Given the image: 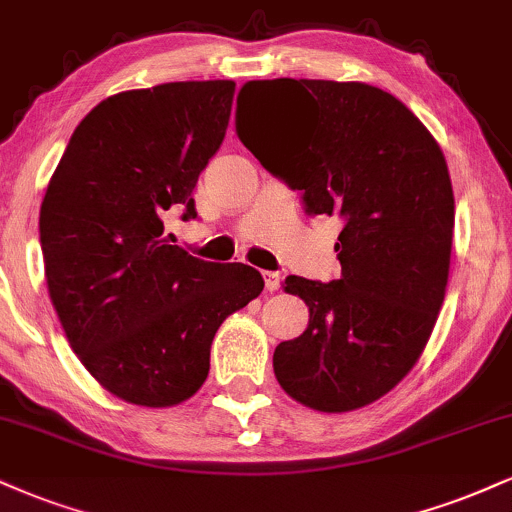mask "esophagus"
<instances>
[{
	"label": "esophagus",
	"instance_id": "34e87169",
	"mask_svg": "<svg viewBox=\"0 0 512 512\" xmlns=\"http://www.w3.org/2000/svg\"><path fill=\"white\" fill-rule=\"evenodd\" d=\"M264 286H267V291H279L281 274L279 272H264Z\"/></svg>",
	"mask_w": 512,
	"mask_h": 512
}]
</instances>
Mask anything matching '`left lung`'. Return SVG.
<instances>
[{
  "mask_svg": "<svg viewBox=\"0 0 512 512\" xmlns=\"http://www.w3.org/2000/svg\"><path fill=\"white\" fill-rule=\"evenodd\" d=\"M267 126L236 112V133L269 174L300 190L310 217L343 221L341 279L288 276L310 324L274 350L288 396L348 412L389 393L422 355L446 293L453 188L446 159L422 121L367 83L250 80Z\"/></svg>",
  "mask_w": 512,
  "mask_h": 512,
  "instance_id": "8db88e82",
  "label": "left lung"
}]
</instances>
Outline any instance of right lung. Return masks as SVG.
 I'll use <instances>...</instances> for the list:
<instances>
[{"label": "right lung", "instance_id": "right-lung-1", "mask_svg": "<svg viewBox=\"0 0 512 512\" xmlns=\"http://www.w3.org/2000/svg\"><path fill=\"white\" fill-rule=\"evenodd\" d=\"M233 80L107 97L78 123L40 207L49 298L73 353L126 403L166 408L205 384L214 334L262 293L248 264L164 238L229 126Z\"/></svg>", "mask_w": 512, "mask_h": 512}]
</instances>
